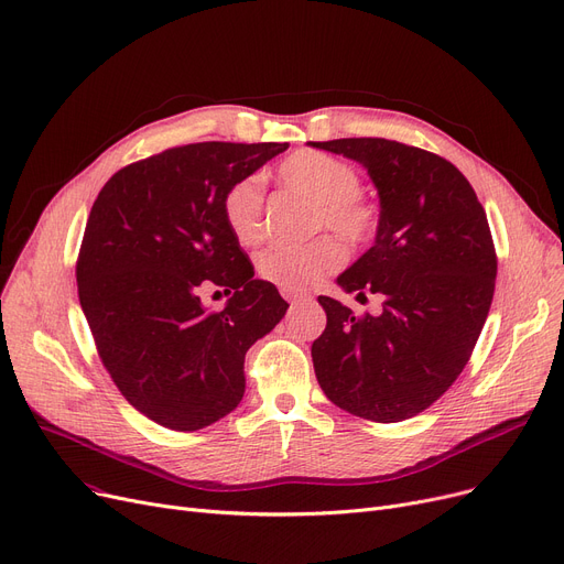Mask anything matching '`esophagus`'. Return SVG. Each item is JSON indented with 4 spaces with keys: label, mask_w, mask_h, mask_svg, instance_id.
<instances>
[{
    "label": "esophagus",
    "mask_w": 564,
    "mask_h": 564,
    "mask_svg": "<svg viewBox=\"0 0 564 564\" xmlns=\"http://www.w3.org/2000/svg\"><path fill=\"white\" fill-rule=\"evenodd\" d=\"M281 295H283L288 302H302V300H308V297H311L308 292H302V290H281Z\"/></svg>",
    "instance_id": "obj_1"
}]
</instances>
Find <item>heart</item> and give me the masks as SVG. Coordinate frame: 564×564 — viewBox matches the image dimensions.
<instances>
[{
  "label": "heart",
  "instance_id": "obj_1",
  "mask_svg": "<svg viewBox=\"0 0 564 564\" xmlns=\"http://www.w3.org/2000/svg\"><path fill=\"white\" fill-rule=\"evenodd\" d=\"M279 180L313 205L311 228L334 230L348 247H364L378 230L376 205L359 193L355 165L332 154L300 150L279 165ZM224 221L232 237L251 247L262 237L264 182L260 175L237 180L224 195ZM346 262V249L334 235H321L302 247H269L258 256V274L281 290H306Z\"/></svg>",
  "mask_w": 564,
  "mask_h": 564
}]
</instances>
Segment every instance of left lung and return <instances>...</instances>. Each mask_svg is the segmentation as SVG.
<instances>
[{"label": "left lung", "instance_id": "8db88e82", "mask_svg": "<svg viewBox=\"0 0 564 564\" xmlns=\"http://www.w3.org/2000/svg\"><path fill=\"white\" fill-rule=\"evenodd\" d=\"M361 163L380 195L376 243L336 281L382 297L355 315L332 297L313 340L315 378L332 403L391 424L414 417L454 384L494 302L498 258L486 212L460 170L384 138L311 142Z\"/></svg>", "mask_w": 564, "mask_h": 564}]
</instances>
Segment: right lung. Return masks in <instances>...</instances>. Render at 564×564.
Wrapping results in <instances>:
<instances>
[{
	"label": "right lung",
	"instance_id": "right-lung-1",
	"mask_svg": "<svg viewBox=\"0 0 564 564\" xmlns=\"http://www.w3.org/2000/svg\"><path fill=\"white\" fill-rule=\"evenodd\" d=\"M288 142H195L135 161L101 188L76 279L96 350L138 412L173 431L205 429L247 389L243 357L288 311L224 221L226 191ZM234 292L224 312L197 292Z\"/></svg>",
	"mask_w": 564,
	"mask_h": 564
}]
</instances>
